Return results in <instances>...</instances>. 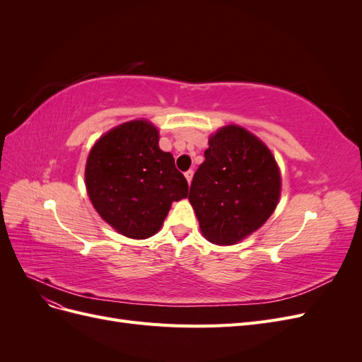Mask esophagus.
I'll return each mask as SVG.
<instances>
[{"mask_svg": "<svg viewBox=\"0 0 362 362\" xmlns=\"http://www.w3.org/2000/svg\"><path fill=\"white\" fill-rule=\"evenodd\" d=\"M184 175H185V180H187V182L190 184V182H192V178H193V170L190 169V170H187V172H185Z\"/></svg>", "mask_w": 362, "mask_h": 362, "instance_id": "esophagus-1", "label": "esophagus"}]
</instances>
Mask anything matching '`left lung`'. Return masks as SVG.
I'll use <instances>...</instances> for the list:
<instances>
[{
    "mask_svg": "<svg viewBox=\"0 0 362 362\" xmlns=\"http://www.w3.org/2000/svg\"><path fill=\"white\" fill-rule=\"evenodd\" d=\"M189 201L205 238L235 245L275 211L281 175L270 149L247 129L226 125L208 139Z\"/></svg>",
    "mask_w": 362,
    "mask_h": 362,
    "instance_id": "1",
    "label": "left lung"
}]
</instances>
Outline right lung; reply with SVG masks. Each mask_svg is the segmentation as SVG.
Listing matches in <instances>:
<instances>
[{"label": "right lung", "instance_id": "obj_1", "mask_svg": "<svg viewBox=\"0 0 362 362\" xmlns=\"http://www.w3.org/2000/svg\"><path fill=\"white\" fill-rule=\"evenodd\" d=\"M158 140L148 120H129L105 133L87 157L84 178L95 210L129 238L154 235L172 202L187 198V180Z\"/></svg>", "mask_w": 362, "mask_h": 362}]
</instances>
